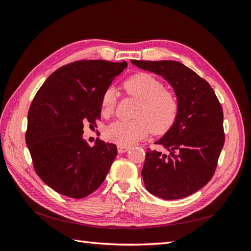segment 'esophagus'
Masks as SVG:
<instances>
[{
  "instance_id": "34e87169",
  "label": "esophagus",
  "mask_w": 251,
  "mask_h": 251,
  "mask_svg": "<svg viewBox=\"0 0 251 251\" xmlns=\"http://www.w3.org/2000/svg\"><path fill=\"white\" fill-rule=\"evenodd\" d=\"M129 150V147H124V146H117V152L119 153H125Z\"/></svg>"
}]
</instances>
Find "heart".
I'll return each instance as SVG.
<instances>
[{"label":"heart","instance_id":"1","mask_svg":"<svg viewBox=\"0 0 251 251\" xmlns=\"http://www.w3.org/2000/svg\"><path fill=\"white\" fill-rule=\"evenodd\" d=\"M123 88L140 103L135 112V120L119 121L106 127V140L128 147L143 139L150 130L155 135H162L175 124L180 110L179 97L174 90L165 88L158 78L149 73H137L126 79ZM115 105V92L108 88L101 98V114L104 117L111 116Z\"/></svg>","mask_w":251,"mask_h":251}]
</instances>
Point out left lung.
Returning <instances> with one entry per match:
<instances>
[{
  "mask_svg": "<svg viewBox=\"0 0 251 251\" xmlns=\"http://www.w3.org/2000/svg\"><path fill=\"white\" fill-rule=\"evenodd\" d=\"M167 79L180 100L175 124L148 149L141 172L147 190L164 200H179L205 186L214 176L225 146L223 110L206 79L173 60H131Z\"/></svg>",
  "mask_w": 251,
  "mask_h": 251,
  "instance_id": "left-lung-1",
  "label": "left lung"
}]
</instances>
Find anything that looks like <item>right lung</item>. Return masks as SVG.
<instances>
[{"mask_svg": "<svg viewBox=\"0 0 251 251\" xmlns=\"http://www.w3.org/2000/svg\"><path fill=\"white\" fill-rule=\"evenodd\" d=\"M126 66V61L71 62L52 72L32 100L25 142L36 175L57 193L83 199L104 181L116 146L103 141L88 146L83 128L100 120L102 95Z\"/></svg>", "mask_w": 251, "mask_h": 251, "instance_id": "obj_1", "label": "right lung"}]
</instances>
